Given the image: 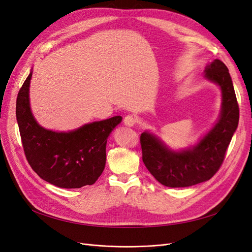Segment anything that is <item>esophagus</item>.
<instances>
[{
  "label": "esophagus",
  "mask_w": 252,
  "mask_h": 252,
  "mask_svg": "<svg viewBox=\"0 0 252 252\" xmlns=\"http://www.w3.org/2000/svg\"><path fill=\"white\" fill-rule=\"evenodd\" d=\"M124 124L128 127H132L135 124V119L132 116H126L124 118Z\"/></svg>",
  "instance_id": "esophagus-1"
}]
</instances>
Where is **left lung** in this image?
<instances>
[{"label": "left lung", "instance_id": "8db88e82", "mask_svg": "<svg viewBox=\"0 0 252 252\" xmlns=\"http://www.w3.org/2000/svg\"><path fill=\"white\" fill-rule=\"evenodd\" d=\"M205 77L222 90V112L211 130L191 149H167L155 135L140 136L142 158L155 179L167 187H188L210 180L222 166L228 146L239 124V104L226 65L215 60L206 67Z\"/></svg>", "mask_w": 252, "mask_h": 252}]
</instances>
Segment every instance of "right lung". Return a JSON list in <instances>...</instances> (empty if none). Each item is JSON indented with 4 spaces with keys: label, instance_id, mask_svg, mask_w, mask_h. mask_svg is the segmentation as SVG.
<instances>
[{
    "label": "right lung",
    "instance_id": "add662e5",
    "mask_svg": "<svg viewBox=\"0 0 252 252\" xmlns=\"http://www.w3.org/2000/svg\"><path fill=\"white\" fill-rule=\"evenodd\" d=\"M32 72L17 97V121L28 164L41 179L61 188L93 185L106 163V143L122 117L94 122L70 132L41 127L29 106Z\"/></svg>",
    "mask_w": 252,
    "mask_h": 252
}]
</instances>
